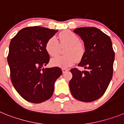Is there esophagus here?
Returning a JSON list of instances; mask_svg holds the SVG:
<instances>
[{"label": "esophagus", "mask_w": 124, "mask_h": 124, "mask_svg": "<svg viewBox=\"0 0 124 124\" xmlns=\"http://www.w3.org/2000/svg\"><path fill=\"white\" fill-rule=\"evenodd\" d=\"M62 71H63V73H65L66 72H67L68 71V69L63 68V69H62Z\"/></svg>", "instance_id": "esophagus-1"}]
</instances>
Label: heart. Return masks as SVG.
Listing matches in <instances>:
<instances>
[{
  "instance_id": "heart-1",
  "label": "heart",
  "mask_w": 124,
  "mask_h": 124,
  "mask_svg": "<svg viewBox=\"0 0 124 124\" xmlns=\"http://www.w3.org/2000/svg\"><path fill=\"white\" fill-rule=\"evenodd\" d=\"M76 34L71 31H64L58 35V42L54 37L49 38L45 45L47 53L51 56L57 55L60 52V47L64 48V56H59L53 58L51 64L54 66L66 68L74 64L77 59L83 56L84 48L83 44Z\"/></svg>"
}]
</instances>
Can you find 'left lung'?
<instances>
[{
    "label": "left lung",
    "instance_id": "left-lung-1",
    "mask_svg": "<svg viewBox=\"0 0 124 124\" xmlns=\"http://www.w3.org/2000/svg\"><path fill=\"white\" fill-rule=\"evenodd\" d=\"M73 31L81 37L85 46L78 66L87 70H71L73 78L69 83L70 91L80 101H94L104 94L113 75L115 53L111 40L95 27H81Z\"/></svg>",
    "mask_w": 124,
    "mask_h": 124
}]
</instances>
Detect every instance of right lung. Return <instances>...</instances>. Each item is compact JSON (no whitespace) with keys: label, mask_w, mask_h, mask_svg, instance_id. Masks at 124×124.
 Returning <instances> with one entry per match:
<instances>
[{"label":"right lung","mask_w":124,"mask_h":124,"mask_svg":"<svg viewBox=\"0 0 124 124\" xmlns=\"http://www.w3.org/2000/svg\"><path fill=\"white\" fill-rule=\"evenodd\" d=\"M57 31L28 27L20 30L11 40L7 56L11 81L20 96L27 101L37 104L50 99L54 82L63 73L59 67L41 69L50 61L46 43Z\"/></svg>","instance_id":"add662e5"}]
</instances>
